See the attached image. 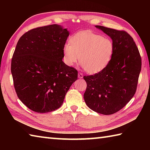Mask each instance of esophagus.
<instances>
[{"instance_id": "esophagus-1", "label": "esophagus", "mask_w": 150, "mask_h": 150, "mask_svg": "<svg viewBox=\"0 0 150 150\" xmlns=\"http://www.w3.org/2000/svg\"><path fill=\"white\" fill-rule=\"evenodd\" d=\"M78 77L79 79H82L83 77V75L82 73H78Z\"/></svg>"}]
</instances>
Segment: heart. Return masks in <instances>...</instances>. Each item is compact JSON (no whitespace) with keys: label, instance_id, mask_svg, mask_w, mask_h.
I'll use <instances>...</instances> for the list:
<instances>
[{"label":"heart","instance_id":"heart-1","mask_svg":"<svg viewBox=\"0 0 150 150\" xmlns=\"http://www.w3.org/2000/svg\"><path fill=\"white\" fill-rule=\"evenodd\" d=\"M115 51L112 41L88 30L77 33L63 47V57L69 66H73L79 57L85 71L95 74L110 63Z\"/></svg>","mask_w":150,"mask_h":150}]
</instances>
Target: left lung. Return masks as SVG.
Here are the masks:
<instances>
[{
	"mask_svg": "<svg viewBox=\"0 0 150 150\" xmlns=\"http://www.w3.org/2000/svg\"><path fill=\"white\" fill-rule=\"evenodd\" d=\"M95 27L110 37L115 51L105 69L83 77L87 82L83 96L91 110L105 115H112L124 107L135 94L142 59L133 38L126 32Z\"/></svg>",
	"mask_w": 150,
	"mask_h": 150,
	"instance_id": "left-lung-1",
	"label": "left lung"
}]
</instances>
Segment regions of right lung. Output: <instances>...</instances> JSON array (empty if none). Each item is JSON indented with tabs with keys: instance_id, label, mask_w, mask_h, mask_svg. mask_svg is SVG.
<instances>
[{
	"instance_id": "add662e5",
	"label": "right lung",
	"mask_w": 150,
	"mask_h": 150,
	"mask_svg": "<svg viewBox=\"0 0 150 150\" xmlns=\"http://www.w3.org/2000/svg\"><path fill=\"white\" fill-rule=\"evenodd\" d=\"M69 35L67 28L52 24L29 30L18 42L11 73L18 97L30 110H57L77 79V71L62 61Z\"/></svg>"
}]
</instances>
